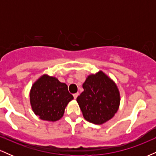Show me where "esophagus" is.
Here are the masks:
<instances>
[{
	"label": "esophagus",
	"mask_w": 156,
	"mask_h": 156,
	"mask_svg": "<svg viewBox=\"0 0 156 156\" xmlns=\"http://www.w3.org/2000/svg\"><path fill=\"white\" fill-rule=\"evenodd\" d=\"M78 96V93H75V94H73V97H74V99H76L77 97Z\"/></svg>",
	"instance_id": "esophagus-1"
}]
</instances>
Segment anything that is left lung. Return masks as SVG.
<instances>
[{
    "mask_svg": "<svg viewBox=\"0 0 156 156\" xmlns=\"http://www.w3.org/2000/svg\"><path fill=\"white\" fill-rule=\"evenodd\" d=\"M83 88L76 101L86 120L103 125L114 117L120 104V93L110 77L101 70L89 75Z\"/></svg>",
    "mask_w": 156,
    "mask_h": 156,
    "instance_id": "8db88e82",
    "label": "left lung"
}]
</instances>
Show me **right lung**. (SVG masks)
Masks as SVG:
<instances>
[{"mask_svg":"<svg viewBox=\"0 0 156 156\" xmlns=\"http://www.w3.org/2000/svg\"><path fill=\"white\" fill-rule=\"evenodd\" d=\"M29 96L34 113L39 119L48 122L59 120L67 104L73 99L67 84L47 74L42 75L33 83Z\"/></svg>","mask_w":156,"mask_h":156,"instance_id":"obj_1","label":"right lung"}]
</instances>
